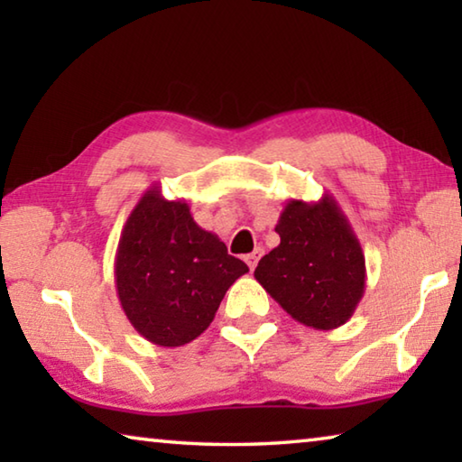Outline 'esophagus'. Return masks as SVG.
<instances>
[{"instance_id":"obj_1","label":"esophagus","mask_w":462,"mask_h":462,"mask_svg":"<svg viewBox=\"0 0 462 462\" xmlns=\"http://www.w3.org/2000/svg\"><path fill=\"white\" fill-rule=\"evenodd\" d=\"M261 254H263V248H256L254 253H250V254H246V256H245V261H246V264H248V269H250V271H254L256 263H259V259H261Z\"/></svg>"}]
</instances>
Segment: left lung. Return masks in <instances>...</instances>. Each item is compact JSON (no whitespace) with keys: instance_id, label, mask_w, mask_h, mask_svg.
<instances>
[{"instance_id":"8db88e82","label":"left lung","mask_w":462,"mask_h":462,"mask_svg":"<svg viewBox=\"0 0 462 462\" xmlns=\"http://www.w3.org/2000/svg\"><path fill=\"white\" fill-rule=\"evenodd\" d=\"M279 246L259 261L254 279L289 316L316 330L346 324L365 293V254L332 195L287 201L275 226Z\"/></svg>"}]
</instances>
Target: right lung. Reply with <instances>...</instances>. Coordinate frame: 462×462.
<instances>
[{"mask_svg":"<svg viewBox=\"0 0 462 462\" xmlns=\"http://www.w3.org/2000/svg\"><path fill=\"white\" fill-rule=\"evenodd\" d=\"M248 273L214 232L199 228L185 199L152 185L132 209L116 250L122 310L156 346H183L208 330L226 291Z\"/></svg>","mask_w":462,"mask_h":462,"instance_id":"obj_1","label":"right lung"}]
</instances>
